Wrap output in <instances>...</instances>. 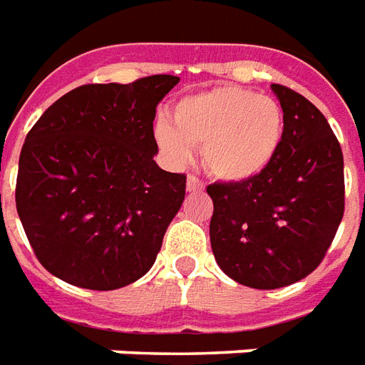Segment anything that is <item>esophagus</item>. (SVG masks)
I'll list each match as a JSON object with an SVG mask.
<instances>
[{"instance_id":"obj_1","label":"esophagus","mask_w":365,"mask_h":365,"mask_svg":"<svg viewBox=\"0 0 365 365\" xmlns=\"http://www.w3.org/2000/svg\"><path fill=\"white\" fill-rule=\"evenodd\" d=\"M204 188L202 180H198L196 177H192V175H188L187 178V190L188 192H200Z\"/></svg>"}]
</instances>
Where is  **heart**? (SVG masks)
I'll list each match as a JSON object with an SVG mask.
<instances>
[{
	"label": "heart",
	"mask_w": 365,
	"mask_h": 365,
	"mask_svg": "<svg viewBox=\"0 0 365 365\" xmlns=\"http://www.w3.org/2000/svg\"><path fill=\"white\" fill-rule=\"evenodd\" d=\"M285 139V113L277 100L240 86L182 96L169 121L155 125V141L173 165H185L202 145V165L222 182L240 185L269 169Z\"/></svg>",
	"instance_id": "obj_1"
}]
</instances>
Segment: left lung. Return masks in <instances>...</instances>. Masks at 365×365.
Returning <instances> with one entry per match:
<instances>
[{"label": "left lung", "mask_w": 365, "mask_h": 365, "mask_svg": "<svg viewBox=\"0 0 365 365\" xmlns=\"http://www.w3.org/2000/svg\"><path fill=\"white\" fill-rule=\"evenodd\" d=\"M271 90L285 113L277 159L247 182L206 188L216 263L252 289H279L312 273L344 216V157L327 118L291 88Z\"/></svg>", "instance_id": "8db88e82"}]
</instances>
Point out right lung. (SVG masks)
<instances>
[{
	"mask_svg": "<svg viewBox=\"0 0 365 365\" xmlns=\"http://www.w3.org/2000/svg\"><path fill=\"white\" fill-rule=\"evenodd\" d=\"M177 84V76L155 74L74 88L27 133L17 214L54 277L113 291L153 267L187 187L185 175L153 159L155 112Z\"/></svg>",
	"mask_w": 365,
	"mask_h": 365,
	"instance_id": "1",
	"label": "right lung"
}]
</instances>
